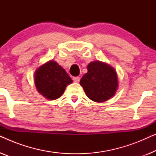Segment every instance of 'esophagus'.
Instances as JSON below:
<instances>
[{
    "label": "esophagus",
    "instance_id": "obj_1",
    "mask_svg": "<svg viewBox=\"0 0 156 156\" xmlns=\"http://www.w3.org/2000/svg\"><path fill=\"white\" fill-rule=\"evenodd\" d=\"M73 80H74V82L78 83L80 80V76H74V77H73Z\"/></svg>",
    "mask_w": 156,
    "mask_h": 156
}]
</instances>
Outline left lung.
Segmentation results:
<instances>
[{
    "label": "left lung",
    "mask_w": 156,
    "mask_h": 156,
    "mask_svg": "<svg viewBox=\"0 0 156 156\" xmlns=\"http://www.w3.org/2000/svg\"><path fill=\"white\" fill-rule=\"evenodd\" d=\"M87 73L80 80L87 97L95 102L107 101L116 93L118 77L115 69L100 61L91 62L87 66Z\"/></svg>",
    "instance_id": "1"
}]
</instances>
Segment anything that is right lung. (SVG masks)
<instances>
[{
    "mask_svg": "<svg viewBox=\"0 0 156 156\" xmlns=\"http://www.w3.org/2000/svg\"><path fill=\"white\" fill-rule=\"evenodd\" d=\"M72 80L56 62L50 60L40 66L35 72V84L40 94L50 100L62 95Z\"/></svg>",
    "mask_w": 156,
    "mask_h": 156,
    "instance_id": "1",
    "label": "right lung"
}]
</instances>
